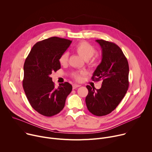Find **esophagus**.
Masks as SVG:
<instances>
[{
	"instance_id": "esophagus-1",
	"label": "esophagus",
	"mask_w": 152,
	"mask_h": 152,
	"mask_svg": "<svg viewBox=\"0 0 152 152\" xmlns=\"http://www.w3.org/2000/svg\"><path fill=\"white\" fill-rule=\"evenodd\" d=\"M79 86H80V85H77V84H73V89H76V88H78L79 87Z\"/></svg>"
}]
</instances>
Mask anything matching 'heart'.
<instances>
[{
	"label": "heart",
	"mask_w": 152,
	"mask_h": 152,
	"mask_svg": "<svg viewBox=\"0 0 152 152\" xmlns=\"http://www.w3.org/2000/svg\"><path fill=\"white\" fill-rule=\"evenodd\" d=\"M75 52L85 61H87L89 66L91 67H95L99 62V57L93 56L96 53V49L90 43L86 41H82L75 48ZM69 53L67 52L63 53L59 58V62L61 66H66L69 61ZM86 75V72L81 71L79 72H73L72 77L76 81H80L82 77Z\"/></svg>",
	"instance_id": "heart-1"
}]
</instances>
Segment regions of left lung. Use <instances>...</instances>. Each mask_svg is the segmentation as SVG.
<instances>
[{"label":"left lung","mask_w":152,"mask_h":152,"mask_svg":"<svg viewBox=\"0 0 152 152\" xmlns=\"http://www.w3.org/2000/svg\"><path fill=\"white\" fill-rule=\"evenodd\" d=\"M102 51V59L91 77L102 80L100 89L86 85L88 94L85 102L94 115L103 116L113 111L124 97L129 88V64L121 49L113 42L97 39Z\"/></svg>","instance_id":"left-lung-1"}]
</instances>
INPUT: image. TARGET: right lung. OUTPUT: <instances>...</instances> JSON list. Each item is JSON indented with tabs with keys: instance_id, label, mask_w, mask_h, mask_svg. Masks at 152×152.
<instances>
[{
	"instance_id": "obj_1",
	"label": "right lung",
	"mask_w": 152,
	"mask_h": 152,
	"mask_svg": "<svg viewBox=\"0 0 152 152\" xmlns=\"http://www.w3.org/2000/svg\"><path fill=\"white\" fill-rule=\"evenodd\" d=\"M72 41L53 37L37 42L24 64L23 87L34 109L40 114L52 117L59 113L72 90L69 82L55 87L50 75L61 69L59 56Z\"/></svg>"
}]
</instances>
